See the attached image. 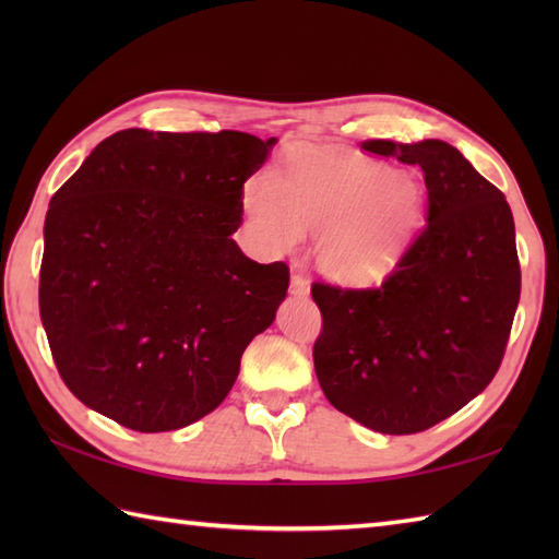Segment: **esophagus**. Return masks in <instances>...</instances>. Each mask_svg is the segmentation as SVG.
<instances>
[{
  "mask_svg": "<svg viewBox=\"0 0 559 559\" xmlns=\"http://www.w3.org/2000/svg\"><path fill=\"white\" fill-rule=\"evenodd\" d=\"M290 295H295V298H307V295H310V283H307L300 273H293L290 276Z\"/></svg>",
  "mask_w": 559,
  "mask_h": 559,
  "instance_id": "1",
  "label": "esophagus"
}]
</instances>
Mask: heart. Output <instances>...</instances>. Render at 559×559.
I'll list each match as a JSON object with an SVG mask.
<instances>
[{
	"label": "heart",
	"instance_id": "1",
	"mask_svg": "<svg viewBox=\"0 0 559 559\" xmlns=\"http://www.w3.org/2000/svg\"><path fill=\"white\" fill-rule=\"evenodd\" d=\"M242 204L264 252L286 254L317 233V269L362 288L386 281L411 254L427 218V189L370 158L300 148L276 175L249 177Z\"/></svg>",
	"mask_w": 559,
	"mask_h": 559
}]
</instances>
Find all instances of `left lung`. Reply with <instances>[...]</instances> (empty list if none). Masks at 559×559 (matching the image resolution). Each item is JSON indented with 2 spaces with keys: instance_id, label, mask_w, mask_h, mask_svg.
<instances>
[{
  "instance_id": "obj_1",
  "label": "left lung",
  "mask_w": 559,
  "mask_h": 559,
  "mask_svg": "<svg viewBox=\"0 0 559 559\" xmlns=\"http://www.w3.org/2000/svg\"><path fill=\"white\" fill-rule=\"evenodd\" d=\"M418 165L427 225L377 290L314 283L324 317L314 372L324 396L382 435L447 420L492 382L521 293L514 216L504 194L444 141H365Z\"/></svg>"
}]
</instances>
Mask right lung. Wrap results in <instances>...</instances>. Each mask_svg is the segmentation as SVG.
I'll return each mask as SVG.
<instances>
[{
  "label": "right lung",
  "mask_w": 559,
  "mask_h": 559,
  "mask_svg": "<svg viewBox=\"0 0 559 559\" xmlns=\"http://www.w3.org/2000/svg\"><path fill=\"white\" fill-rule=\"evenodd\" d=\"M276 136L124 129L91 151L45 216L40 319L81 403L136 432L218 408L276 319L288 266L242 254V185Z\"/></svg>",
  "instance_id": "1"
}]
</instances>
